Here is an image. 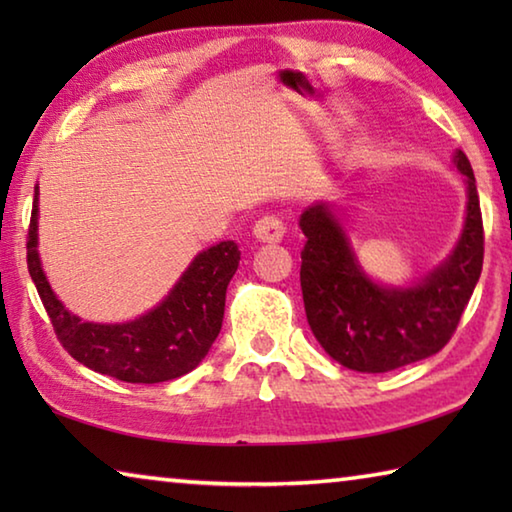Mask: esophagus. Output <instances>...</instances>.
Here are the masks:
<instances>
[{"mask_svg":"<svg viewBox=\"0 0 512 512\" xmlns=\"http://www.w3.org/2000/svg\"><path fill=\"white\" fill-rule=\"evenodd\" d=\"M253 235L257 241H264V244H277L284 237V223L277 216H262L255 223Z\"/></svg>","mask_w":512,"mask_h":512,"instance_id":"esophagus-1","label":"esophagus"}]
</instances>
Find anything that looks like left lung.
Instances as JSON below:
<instances>
[{"label":"left lung","mask_w":512,"mask_h":512,"mask_svg":"<svg viewBox=\"0 0 512 512\" xmlns=\"http://www.w3.org/2000/svg\"><path fill=\"white\" fill-rule=\"evenodd\" d=\"M465 176L467 214L447 262L413 287H381L363 273L334 207L309 205L300 216V287L311 332L341 366L388 372L445 348L456 332L483 266V219L474 171L463 151L454 155Z\"/></svg>","instance_id":"8db88e82"}]
</instances>
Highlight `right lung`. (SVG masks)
I'll return each instance as SVG.
<instances>
[{
  "label": "right lung",
  "instance_id": "1",
  "mask_svg": "<svg viewBox=\"0 0 512 512\" xmlns=\"http://www.w3.org/2000/svg\"><path fill=\"white\" fill-rule=\"evenodd\" d=\"M241 250L221 241L194 257L158 307L131 323L101 325L69 314L51 291L38 257V187L27 239V264L54 332L72 357L101 375L128 384H160L187 375L210 352L221 332L225 289Z\"/></svg>",
  "mask_w": 512,
  "mask_h": 512
}]
</instances>
